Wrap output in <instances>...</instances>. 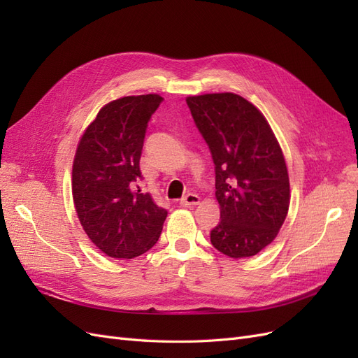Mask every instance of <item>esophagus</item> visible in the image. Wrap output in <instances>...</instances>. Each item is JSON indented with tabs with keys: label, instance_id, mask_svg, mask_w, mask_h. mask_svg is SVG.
<instances>
[{
	"label": "esophagus",
	"instance_id": "1",
	"mask_svg": "<svg viewBox=\"0 0 358 358\" xmlns=\"http://www.w3.org/2000/svg\"><path fill=\"white\" fill-rule=\"evenodd\" d=\"M200 201V197L197 196V194H192V192H189V194H187L185 197L183 199H180V206H194V204H197Z\"/></svg>",
	"mask_w": 358,
	"mask_h": 358
}]
</instances>
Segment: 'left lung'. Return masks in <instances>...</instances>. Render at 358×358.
<instances>
[{
  "label": "left lung",
  "mask_w": 358,
  "mask_h": 358,
  "mask_svg": "<svg viewBox=\"0 0 358 358\" xmlns=\"http://www.w3.org/2000/svg\"><path fill=\"white\" fill-rule=\"evenodd\" d=\"M187 104L215 164L221 221L210 242L231 258L273 242L289 206L284 154L263 113L233 92L188 96Z\"/></svg>",
  "instance_id": "obj_1"
}]
</instances>
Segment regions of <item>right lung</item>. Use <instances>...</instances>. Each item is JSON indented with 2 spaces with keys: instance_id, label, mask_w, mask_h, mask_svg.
Segmentation results:
<instances>
[{
  "instance_id": "right-lung-1",
  "label": "right lung",
  "mask_w": 358,
  "mask_h": 358,
  "mask_svg": "<svg viewBox=\"0 0 358 358\" xmlns=\"http://www.w3.org/2000/svg\"><path fill=\"white\" fill-rule=\"evenodd\" d=\"M162 100L148 94L106 104L76 150L71 183L76 212L92 243L112 258H134L149 251L166 221L167 210L137 187L148 122Z\"/></svg>"
}]
</instances>
